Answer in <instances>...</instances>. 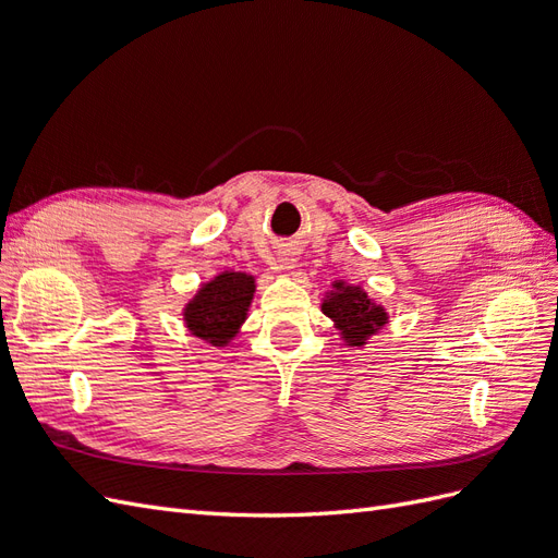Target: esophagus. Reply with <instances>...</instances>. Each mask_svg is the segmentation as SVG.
I'll use <instances>...</instances> for the list:
<instances>
[{
    "label": "esophagus",
    "mask_w": 558,
    "mask_h": 558,
    "mask_svg": "<svg viewBox=\"0 0 558 558\" xmlns=\"http://www.w3.org/2000/svg\"><path fill=\"white\" fill-rule=\"evenodd\" d=\"M279 263H281V267H283V269H293L295 258H291V256H281V258H279Z\"/></svg>",
    "instance_id": "1"
}]
</instances>
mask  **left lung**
I'll list each match as a JSON object with an SVG mask.
<instances>
[{"label": "left lung", "instance_id": "1", "mask_svg": "<svg viewBox=\"0 0 558 558\" xmlns=\"http://www.w3.org/2000/svg\"><path fill=\"white\" fill-rule=\"evenodd\" d=\"M320 310L335 320L351 347L365 344L367 337L386 324V312L375 302H369L359 286L335 283V291Z\"/></svg>", "mask_w": 558, "mask_h": 558}]
</instances>
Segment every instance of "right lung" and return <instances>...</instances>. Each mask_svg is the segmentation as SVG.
I'll return each instance as SVG.
<instances>
[{
	"label": "right lung",
	"instance_id": "add662e5",
	"mask_svg": "<svg viewBox=\"0 0 558 558\" xmlns=\"http://www.w3.org/2000/svg\"><path fill=\"white\" fill-rule=\"evenodd\" d=\"M253 277L244 272H223L205 283L185 307V324L191 332L216 347H223L238 332L251 305Z\"/></svg>",
	"mask_w": 558,
	"mask_h": 558
}]
</instances>
